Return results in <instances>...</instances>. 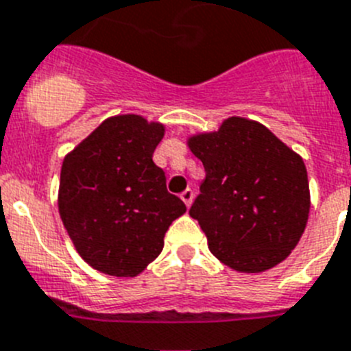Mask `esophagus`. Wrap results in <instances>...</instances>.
Segmentation results:
<instances>
[{"instance_id": "34e87169", "label": "esophagus", "mask_w": 351, "mask_h": 351, "mask_svg": "<svg viewBox=\"0 0 351 351\" xmlns=\"http://www.w3.org/2000/svg\"><path fill=\"white\" fill-rule=\"evenodd\" d=\"M180 198L187 207H191V203H193V189H185L184 193L180 194Z\"/></svg>"}]
</instances>
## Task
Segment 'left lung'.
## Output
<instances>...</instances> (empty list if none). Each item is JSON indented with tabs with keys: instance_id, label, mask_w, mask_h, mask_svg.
<instances>
[{
	"instance_id": "left-lung-1",
	"label": "left lung",
	"mask_w": 351,
	"mask_h": 351,
	"mask_svg": "<svg viewBox=\"0 0 351 351\" xmlns=\"http://www.w3.org/2000/svg\"><path fill=\"white\" fill-rule=\"evenodd\" d=\"M205 180L189 214L212 255L239 273H262L289 257L307 226V167L258 121L232 116L187 139Z\"/></svg>"
}]
</instances>
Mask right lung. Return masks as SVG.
Instances as JSON below:
<instances>
[{"instance_id": "obj_1", "label": "right lung", "mask_w": 351, "mask_h": 351, "mask_svg": "<svg viewBox=\"0 0 351 351\" xmlns=\"http://www.w3.org/2000/svg\"><path fill=\"white\" fill-rule=\"evenodd\" d=\"M166 126L137 114L107 117L64 157L58 212L76 252L112 276H135L160 255L185 203L166 189L153 152Z\"/></svg>"}]
</instances>
